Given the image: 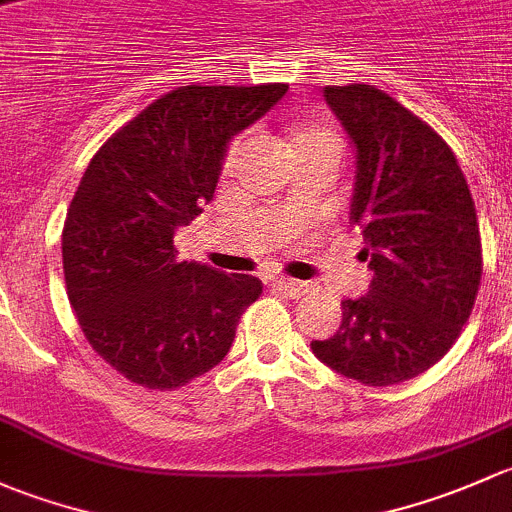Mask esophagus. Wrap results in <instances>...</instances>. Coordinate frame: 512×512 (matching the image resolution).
I'll list each match as a JSON object with an SVG mask.
<instances>
[{"instance_id":"obj_1","label":"esophagus","mask_w":512,"mask_h":512,"mask_svg":"<svg viewBox=\"0 0 512 512\" xmlns=\"http://www.w3.org/2000/svg\"><path fill=\"white\" fill-rule=\"evenodd\" d=\"M271 288L276 293L286 295V298H303V295L308 293V283L293 281V278H276V281L271 283Z\"/></svg>"}]
</instances>
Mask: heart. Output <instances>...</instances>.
I'll use <instances>...</instances> for the list:
<instances>
[{"label":"heart","instance_id":"1","mask_svg":"<svg viewBox=\"0 0 512 512\" xmlns=\"http://www.w3.org/2000/svg\"><path fill=\"white\" fill-rule=\"evenodd\" d=\"M325 135H328V138H333V135L328 133V130H320V128H308V130H298V133H295V138H293V142L295 145H298V142H303V140H315V138H325ZM239 147H241V140H234L229 145V150H226V165H229L231 160H234L236 157V152H239Z\"/></svg>","mask_w":512,"mask_h":512}]
</instances>
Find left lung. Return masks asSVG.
<instances>
[{"instance_id": "obj_1", "label": "left lung", "mask_w": 512, "mask_h": 512, "mask_svg": "<svg viewBox=\"0 0 512 512\" xmlns=\"http://www.w3.org/2000/svg\"><path fill=\"white\" fill-rule=\"evenodd\" d=\"M323 93L355 145L350 219L374 276L370 293L342 300L340 330L310 347L342 377L389 387L436 365L471 315L476 204L451 147L412 110L365 83Z\"/></svg>"}]
</instances>
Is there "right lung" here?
I'll return each mask as SVG.
<instances>
[{
    "instance_id": "add662e5",
    "label": "right lung",
    "mask_w": 512,
    "mask_h": 512,
    "mask_svg": "<svg viewBox=\"0 0 512 512\" xmlns=\"http://www.w3.org/2000/svg\"><path fill=\"white\" fill-rule=\"evenodd\" d=\"M286 91L182 86L93 155L63 224V276L86 340L130 382L177 389L217 367L261 295L254 276L179 261L175 231L212 202L231 138Z\"/></svg>"
}]
</instances>
